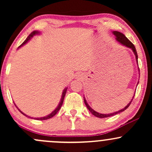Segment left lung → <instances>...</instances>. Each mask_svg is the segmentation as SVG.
<instances>
[{
	"instance_id": "obj_1",
	"label": "left lung",
	"mask_w": 152,
	"mask_h": 152,
	"mask_svg": "<svg viewBox=\"0 0 152 152\" xmlns=\"http://www.w3.org/2000/svg\"><path fill=\"white\" fill-rule=\"evenodd\" d=\"M112 34H114L115 36H116V40L118 41V43H120V44H121L122 46H126V47H127V48H131V49L132 50V51L134 52V55H135L136 61H137V64H138V55H137V50H136L135 46H134L133 43L131 42L129 40L128 38H127L126 36H125L121 32H118V31H113ZM138 70L139 71V68H138ZM138 83H139V81H138L137 85H138ZM134 97V96L132 97V100L130 101V102L129 103V104H127V105L125 106V107L124 108V109L119 110V111H116V112L111 113V114H101V113L97 112V111H94V110L92 109V108L89 105H88V103H87V102H86V99H85V97H83V101H84V103H85V104H86V107L88 108V109L89 110V111H90L91 113L92 114L94 115V116H96V117H99V118H106V117H109V116H114V115H116V114H119V113L122 112V111H125V110H126L127 108H128L129 106V105L131 104V103H132V100H133Z\"/></svg>"
}]
</instances>
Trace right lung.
I'll return each instance as SVG.
<instances>
[{
    "mask_svg": "<svg viewBox=\"0 0 152 152\" xmlns=\"http://www.w3.org/2000/svg\"><path fill=\"white\" fill-rule=\"evenodd\" d=\"M39 34H40V32H39V31H33V32L31 33V34L30 35H29L28 36L27 38H26V39L25 40V41H24V42L22 44L20 45V46H19L18 48H20V47L23 46V45H25L26 43H28V41H30V40L31 39V38H32L33 37H34V36H36V35H39ZM67 88H67V87H66V88H64V91H63V93H62L61 99V101H60V102H59V104H58V106H57V107L56 108V109H54L53 111H52L51 113H50V114H48V115H47V116H43V117L33 118V117H31V116H27V115L24 114L23 112H22V111H20V110L19 109L18 107H17V106H16V105H15V106H16V107H17V109H18L19 110V111H20V112L21 113V114H23L24 116H27V117H28V118H34V119H36V120H46V119H48V118H51V117H53V116H55V115L57 114V112H58V111H59V109H61V106H62V104H63V102H64V97H65V95H66V91H67Z\"/></svg>",
    "mask_w": 152,
    "mask_h": 152,
    "instance_id": "right-lung-1",
    "label": "right lung"
}]
</instances>
